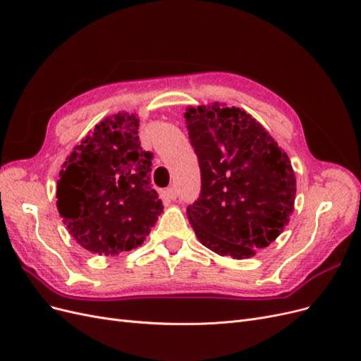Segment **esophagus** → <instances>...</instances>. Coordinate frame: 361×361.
Returning a JSON list of instances; mask_svg holds the SVG:
<instances>
[{
  "instance_id": "obj_1",
  "label": "esophagus",
  "mask_w": 361,
  "mask_h": 361,
  "mask_svg": "<svg viewBox=\"0 0 361 361\" xmlns=\"http://www.w3.org/2000/svg\"><path fill=\"white\" fill-rule=\"evenodd\" d=\"M164 197H167L170 200H174L178 197V190L174 187H169L166 191H164Z\"/></svg>"
}]
</instances>
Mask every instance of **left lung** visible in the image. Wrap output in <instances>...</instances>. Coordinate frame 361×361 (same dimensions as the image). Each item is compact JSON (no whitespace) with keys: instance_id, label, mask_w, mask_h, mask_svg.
Segmentation results:
<instances>
[{"instance_id":"1","label":"left lung","mask_w":361,"mask_h":361,"mask_svg":"<svg viewBox=\"0 0 361 361\" xmlns=\"http://www.w3.org/2000/svg\"><path fill=\"white\" fill-rule=\"evenodd\" d=\"M202 192L188 206L199 241L220 256L248 259L274 243L293 212L297 180L285 150L241 108L187 106Z\"/></svg>"}]
</instances>
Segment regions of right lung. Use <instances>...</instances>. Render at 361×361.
<instances>
[{
  "instance_id": "obj_1",
  "label": "right lung",
  "mask_w": 361,
  "mask_h": 361,
  "mask_svg": "<svg viewBox=\"0 0 361 361\" xmlns=\"http://www.w3.org/2000/svg\"><path fill=\"white\" fill-rule=\"evenodd\" d=\"M138 123L135 113L105 117L61 166L57 209L75 241L90 253L117 256L140 247L162 212Z\"/></svg>"
}]
</instances>
